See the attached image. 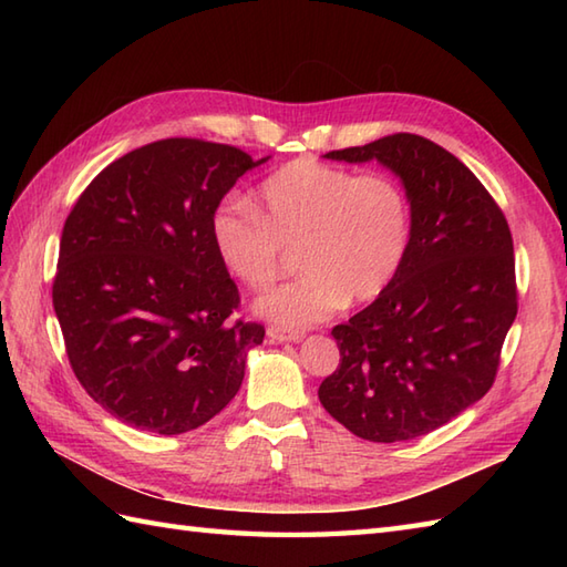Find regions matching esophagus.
Segmentation results:
<instances>
[{
    "instance_id": "1",
    "label": "esophagus",
    "mask_w": 567,
    "mask_h": 567,
    "mask_svg": "<svg viewBox=\"0 0 567 567\" xmlns=\"http://www.w3.org/2000/svg\"><path fill=\"white\" fill-rule=\"evenodd\" d=\"M302 331H285V329H280V327H270L268 329V339H270V343H297V341H302Z\"/></svg>"
}]
</instances>
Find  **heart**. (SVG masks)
I'll list each match as a JSON object with an SVG mask.
<instances>
[{"label": "heart", "mask_w": 567, "mask_h": 567, "mask_svg": "<svg viewBox=\"0 0 567 567\" xmlns=\"http://www.w3.org/2000/svg\"><path fill=\"white\" fill-rule=\"evenodd\" d=\"M209 234L224 268L256 292L282 275L287 248H299L305 275L256 309L277 327L305 329L388 290L412 244V202L394 177L297 158L262 179L258 209L236 195L216 204Z\"/></svg>", "instance_id": "obj_1"}]
</instances>
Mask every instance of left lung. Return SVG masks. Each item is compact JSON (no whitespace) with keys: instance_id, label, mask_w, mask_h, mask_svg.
I'll list each match as a JSON object with an SVG mask.
<instances>
[{"instance_id":"obj_1","label":"left lung","mask_w":567,"mask_h":567,"mask_svg":"<svg viewBox=\"0 0 567 567\" xmlns=\"http://www.w3.org/2000/svg\"><path fill=\"white\" fill-rule=\"evenodd\" d=\"M323 158L378 161L400 175L412 244L388 290L333 327L341 363L319 400L358 439L426 436L497 378L516 317L509 224L485 185L424 136L392 134Z\"/></svg>"}]
</instances>
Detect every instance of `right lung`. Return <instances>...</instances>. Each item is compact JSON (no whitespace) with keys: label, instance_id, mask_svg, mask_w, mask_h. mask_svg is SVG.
I'll use <instances>...</instances> for the list:
<instances>
[{"label":"right lung","instance_id":"obj_1","mask_svg":"<svg viewBox=\"0 0 567 567\" xmlns=\"http://www.w3.org/2000/svg\"><path fill=\"white\" fill-rule=\"evenodd\" d=\"M252 161L226 143L163 138L106 165L60 236L53 309L75 378L124 424L175 436L234 400L260 323L209 219Z\"/></svg>","mask_w":567,"mask_h":567}]
</instances>
